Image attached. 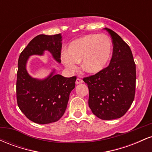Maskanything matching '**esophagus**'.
Here are the masks:
<instances>
[{"instance_id": "34e87169", "label": "esophagus", "mask_w": 152, "mask_h": 152, "mask_svg": "<svg viewBox=\"0 0 152 152\" xmlns=\"http://www.w3.org/2000/svg\"><path fill=\"white\" fill-rule=\"evenodd\" d=\"M83 80L81 79V78H77L76 81V84H81V83H83Z\"/></svg>"}]
</instances>
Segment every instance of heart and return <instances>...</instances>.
Returning a JSON list of instances; mask_svg holds the SVG:
<instances>
[{
	"instance_id": "obj_1",
	"label": "heart",
	"mask_w": 152,
	"mask_h": 152,
	"mask_svg": "<svg viewBox=\"0 0 152 152\" xmlns=\"http://www.w3.org/2000/svg\"><path fill=\"white\" fill-rule=\"evenodd\" d=\"M111 53V43L104 34H89L75 39L69 43L67 51L61 53V60L69 70L76 71L82 61L83 69L87 73L96 74L102 71L109 61Z\"/></svg>"
}]
</instances>
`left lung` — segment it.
Instances as JSON below:
<instances>
[{
    "label": "left lung",
    "mask_w": 152,
    "mask_h": 152,
    "mask_svg": "<svg viewBox=\"0 0 152 152\" xmlns=\"http://www.w3.org/2000/svg\"><path fill=\"white\" fill-rule=\"evenodd\" d=\"M112 39L113 55L109 65L83 78L89 91L88 106L103 120L123 116L133 102L136 90V64L129 46L118 35L104 28Z\"/></svg>",
    "instance_id": "8db88e82"
}]
</instances>
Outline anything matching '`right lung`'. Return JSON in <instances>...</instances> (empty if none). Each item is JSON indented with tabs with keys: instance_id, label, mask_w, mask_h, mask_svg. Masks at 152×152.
<instances>
[{
	"instance_id": "1",
	"label": "right lung",
	"mask_w": 152,
	"mask_h": 152,
	"mask_svg": "<svg viewBox=\"0 0 152 152\" xmlns=\"http://www.w3.org/2000/svg\"><path fill=\"white\" fill-rule=\"evenodd\" d=\"M61 34H41L36 36L20 53L18 62L16 81L17 104L20 111L39 124L53 123L65 112L71 91L75 88L76 76L66 78L53 72L44 80L31 78L26 71V63L31 55H43L44 50L51 53L61 62L62 43Z\"/></svg>"
}]
</instances>
